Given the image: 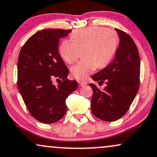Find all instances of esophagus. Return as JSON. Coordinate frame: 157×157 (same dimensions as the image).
Here are the masks:
<instances>
[{
    "mask_svg": "<svg viewBox=\"0 0 157 157\" xmlns=\"http://www.w3.org/2000/svg\"><path fill=\"white\" fill-rule=\"evenodd\" d=\"M78 83H79V86H81V87L85 86H86V85H87V82H84V81H79Z\"/></svg>",
    "mask_w": 157,
    "mask_h": 157,
    "instance_id": "esophagus-1",
    "label": "esophagus"
}]
</instances>
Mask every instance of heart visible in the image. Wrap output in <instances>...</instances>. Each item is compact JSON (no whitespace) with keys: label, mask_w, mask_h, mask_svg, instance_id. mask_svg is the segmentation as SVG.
<instances>
[{"label":"heart","mask_w":157,"mask_h":157,"mask_svg":"<svg viewBox=\"0 0 157 157\" xmlns=\"http://www.w3.org/2000/svg\"><path fill=\"white\" fill-rule=\"evenodd\" d=\"M71 39H65L59 47L61 58L69 64L75 63L82 51L84 59L71 69L73 77L85 80L97 69L106 67L116 53L118 36L114 31L93 26L74 31Z\"/></svg>","instance_id":"1"}]
</instances>
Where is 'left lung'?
I'll return each mask as SVG.
<instances>
[{
	"instance_id": "8db88e82",
	"label": "left lung",
	"mask_w": 157,
	"mask_h": 157,
	"mask_svg": "<svg viewBox=\"0 0 157 157\" xmlns=\"http://www.w3.org/2000/svg\"><path fill=\"white\" fill-rule=\"evenodd\" d=\"M119 46L114 59L105 69L92 76L94 80L106 86L100 90L93 83L90 109L97 118L105 121H115L127 112L139 89L140 60L132 38L116 28Z\"/></svg>"
}]
</instances>
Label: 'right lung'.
<instances>
[{
  "instance_id": "1",
  "label": "right lung",
  "mask_w": 157,
  "mask_h": 157,
  "mask_svg": "<svg viewBox=\"0 0 157 157\" xmlns=\"http://www.w3.org/2000/svg\"><path fill=\"white\" fill-rule=\"evenodd\" d=\"M71 30L45 29L26 41L17 61V86L31 116L44 124H52L64 116L66 100L77 87L67 79L69 69L58 53L60 38ZM62 80L56 86L53 81Z\"/></svg>"
}]
</instances>
